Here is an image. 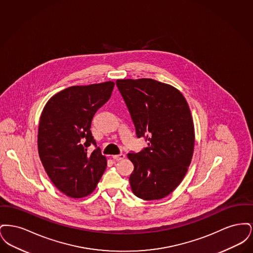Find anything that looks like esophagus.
Returning a JSON list of instances; mask_svg holds the SVG:
<instances>
[{"instance_id": "34e87169", "label": "esophagus", "mask_w": 253, "mask_h": 253, "mask_svg": "<svg viewBox=\"0 0 253 253\" xmlns=\"http://www.w3.org/2000/svg\"><path fill=\"white\" fill-rule=\"evenodd\" d=\"M113 159L114 160H116V161H119V160H122L125 156L123 155V154H121V155H116V156H113Z\"/></svg>"}]
</instances>
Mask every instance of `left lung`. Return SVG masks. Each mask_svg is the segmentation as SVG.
<instances>
[{"label":"left lung","instance_id":"1","mask_svg":"<svg viewBox=\"0 0 253 253\" xmlns=\"http://www.w3.org/2000/svg\"><path fill=\"white\" fill-rule=\"evenodd\" d=\"M137 137L148 147L129 153L133 164L132 193L158 200L172 193L185 177L194 148V126L186 98L171 85L152 79L118 80Z\"/></svg>","mask_w":253,"mask_h":253}]
</instances>
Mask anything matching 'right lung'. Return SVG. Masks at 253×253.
Listing matches in <instances>:
<instances>
[{
  "label": "right lung",
  "mask_w": 253,
  "mask_h": 253,
  "mask_svg": "<svg viewBox=\"0 0 253 253\" xmlns=\"http://www.w3.org/2000/svg\"><path fill=\"white\" fill-rule=\"evenodd\" d=\"M115 83L71 86L52 96L42 110L38 151L53 184L65 195L82 198L93 193L106 166L96 147L91 123L96 111L108 101Z\"/></svg>",
  "instance_id": "right-lung-1"
}]
</instances>
